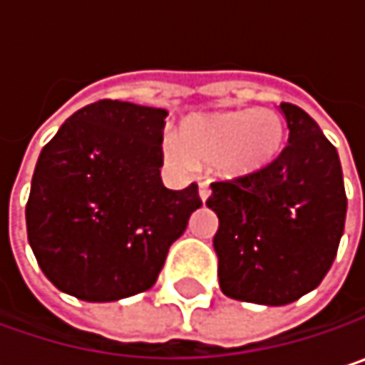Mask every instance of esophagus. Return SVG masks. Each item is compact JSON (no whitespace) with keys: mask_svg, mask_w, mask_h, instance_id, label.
Segmentation results:
<instances>
[{"mask_svg":"<svg viewBox=\"0 0 365 365\" xmlns=\"http://www.w3.org/2000/svg\"><path fill=\"white\" fill-rule=\"evenodd\" d=\"M198 196H200V200H202V202L211 196V187H209V183H200V185H198Z\"/></svg>","mask_w":365,"mask_h":365,"instance_id":"1","label":"esophagus"}]
</instances>
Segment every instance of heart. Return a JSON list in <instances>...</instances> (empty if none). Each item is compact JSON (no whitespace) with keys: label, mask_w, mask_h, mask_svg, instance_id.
<instances>
[{"label":"heart","mask_w":365,"mask_h":365,"mask_svg":"<svg viewBox=\"0 0 365 365\" xmlns=\"http://www.w3.org/2000/svg\"><path fill=\"white\" fill-rule=\"evenodd\" d=\"M283 120L272 110H230L187 118L178 137L163 143L165 163L192 173L196 163H213L226 178L268 167L283 148Z\"/></svg>","instance_id":"heart-1"}]
</instances>
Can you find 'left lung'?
<instances>
[{"label": "left lung", "instance_id": "8db88e82", "mask_svg": "<svg viewBox=\"0 0 365 365\" xmlns=\"http://www.w3.org/2000/svg\"><path fill=\"white\" fill-rule=\"evenodd\" d=\"M289 139L264 169L211 183L220 287L228 298L281 307L315 289L344 232L346 194L336 148L317 122L279 106Z\"/></svg>", "mask_w": 365, "mask_h": 365}]
</instances>
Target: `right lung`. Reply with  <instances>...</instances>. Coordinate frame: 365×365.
Listing matches in <instances>:
<instances>
[{"mask_svg":"<svg viewBox=\"0 0 365 365\" xmlns=\"http://www.w3.org/2000/svg\"><path fill=\"white\" fill-rule=\"evenodd\" d=\"M167 110L101 99L65 120L37 158L25 209L37 264L61 292L113 302L150 289L202 205L160 180Z\"/></svg>","mask_w":365,"mask_h":365,"instance_id":"obj_1","label":"right lung"}]
</instances>
